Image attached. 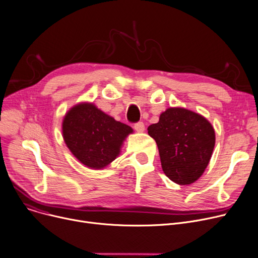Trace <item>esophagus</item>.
Returning a JSON list of instances; mask_svg holds the SVG:
<instances>
[{"label":"esophagus","mask_w":258,"mask_h":258,"mask_svg":"<svg viewBox=\"0 0 258 258\" xmlns=\"http://www.w3.org/2000/svg\"><path fill=\"white\" fill-rule=\"evenodd\" d=\"M134 129L138 132H144L145 131V124L143 122H139L134 125Z\"/></svg>","instance_id":"1"}]
</instances>
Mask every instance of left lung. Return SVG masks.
Wrapping results in <instances>:
<instances>
[{"mask_svg":"<svg viewBox=\"0 0 258 258\" xmlns=\"http://www.w3.org/2000/svg\"><path fill=\"white\" fill-rule=\"evenodd\" d=\"M148 133L157 144L163 173L173 182L187 185L203 175L216 144L215 129L203 115L170 107Z\"/></svg>","mask_w":258,"mask_h":258,"instance_id":"obj_1","label":"left lung"}]
</instances>
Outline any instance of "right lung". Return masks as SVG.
<instances>
[{"mask_svg":"<svg viewBox=\"0 0 258 258\" xmlns=\"http://www.w3.org/2000/svg\"><path fill=\"white\" fill-rule=\"evenodd\" d=\"M133 129L99 109L94 103L76 104L62 120V136L72 154L88 169L102 170L120 153Z\"/></svg>","mask_w":258,"mask_h":258,"instance_id":"add662e5","label":"right lung"}]
</instances>
